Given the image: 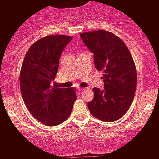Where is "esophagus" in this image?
<instances>
[{"instance_id":"obj_1","label":"esophagus","mask_w":159,"mask_h":159,"mask_svg":"<svg viewBox=\"0 0 159 159\" xmlns=\"http://www.w3.org/2000/svg\"><path fill=\"white\" fill-rule=\"evenodd\" d=\"M84 90V89H83V88H78V91H79V92H83Z\"/></svg>"}]
</instances>
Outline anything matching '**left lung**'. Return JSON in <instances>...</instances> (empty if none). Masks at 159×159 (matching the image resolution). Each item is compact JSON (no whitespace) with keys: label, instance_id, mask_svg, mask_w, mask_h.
I'll return each instance as SVG.
<instances>
[{"label":"left lung","instance_id":"1","mask_svg":"<svg viewBox=\"0 0 159 159\" xmlns=\"http://www.w3.org/2000/svg\"><path fill=\"white\" fill-rule=\"evenodd\" d=\"M80 36L93 52L95 68L102 72L104 82L103 91L93 88L88 109L102 121H116L127 113L134 99L137 84L134 60L124 42L112 32L97 30Z\"/></svg>","mask_w":159,"mask_h":159}]
</instances>
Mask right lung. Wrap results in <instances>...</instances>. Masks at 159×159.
<instances>
[{"mask_svg":"<svg viewBox=\"0 0 159 159\" xmlns=\"http://www.w3.org/2000/svg\"><path fill=\"white\" fill-rule=\"evenodd\" d=\"M72 40L66 35H51L36 40L28 50L20 72L22 98L32 116L53 127L69 117L76 99L74 88L52 85L63 50Z\"/></svg>","mask_w":159,"mask_h":159,"instance_id":"1","label":"right lung"}]
</instances>
